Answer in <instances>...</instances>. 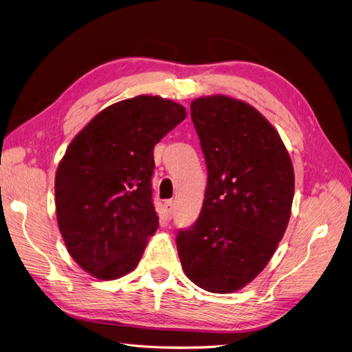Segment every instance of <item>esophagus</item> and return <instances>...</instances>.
I'll return each mask as SVG.
<instances>
[{"label":"esophagus","mask_w":352,"mask_h":352,"mask_svg":"<svg viewBox=\"0 0 352 352\" xmlns=\"http://www.w3.org/2000/svg\"><path fill=\"white\" fill-rule=\"evenodd\" d=\"M163 207H164V214H166V217H167V219H172V216H173V208H175L173 201H172V199H166Z\"/></svg>","instance_id":"1"}]
</instances>
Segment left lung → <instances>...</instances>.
Instances as JSON below:
<instances>
[{"mask_svg": "<svg viewBox=\"0 0 352 352\" xmlns=\"http://www.w3.org/2000/svg\"><path fill=\"white\" fill-rule=\"evenodd\" d=\"M207 164L197 221L179 230L182 269L208 292H235L274 254L291 217L294 167L274 127L250 104L225 95L190 102Z\"/></svg>", "mask_w": 352, "mask_h": 352, "instance_id": "1", "label": "left lung"}]
</instances>
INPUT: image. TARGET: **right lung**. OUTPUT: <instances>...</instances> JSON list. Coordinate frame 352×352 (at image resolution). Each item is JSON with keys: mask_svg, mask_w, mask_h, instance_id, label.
<instances>
[{"mask_svg": "<svg viewBox=\"0 0 352 352\" xmlns=\"http://www.w3.org/2000/svg\"><path fill=\"white\" fill-rule=\"evenodd\" d=\"M185 117L184 105L140 95L104 109L70 142L56 175L57 221L72 258L97 279L140 263L158 228L154 145Z\"/></svg>", "mask_w": 352, "mask_h": 352, "instance_id": "obj_1", "label": "right lung"}]
</instances>
